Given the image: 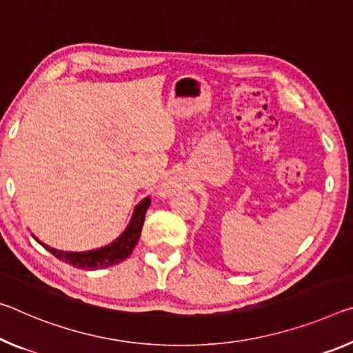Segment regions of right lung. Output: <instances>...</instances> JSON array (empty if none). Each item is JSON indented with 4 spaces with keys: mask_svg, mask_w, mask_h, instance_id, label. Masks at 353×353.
Here are the masks:
<instances>
[{
    "mask_svg": "<svg viewBox=\"0 0 353 353\" xmlns=\"http://www.w3.org/2000/svg\"><path fill=\"white\" fill-rule=\"evenodd\" d=\"M150 205V198H144L139 203L135 210H133L132 220L121 237H117L113 243L106 245L103 248L94 250V251H85V253H69V251H59L54 248H50L42 242H37L42 245L43 248L48 250L54 257L59 261L67 262L69 265H74L81 270H97V268H106L111 265H116L127 259L132 254L133 248L138 243L139 236H141V229L144 225V216Z\"/></svg>",
    "mask_w": 353,
    "mask_h": 353,
    "instance_id": "obj_1",
    "label": "right lung"
}]
</instances>
